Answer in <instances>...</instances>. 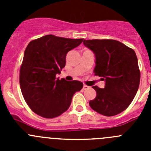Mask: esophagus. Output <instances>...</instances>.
Instances as JSON below:
<instances>
[{
    "mask_svg": "<svg viewBox=\"0 0 151 151\" xmlns=\"http://www.w3.org/2000/svg\"><path fill=\"white\" fill-rule=\"evenodd\" d=\"M88 88H89V86H88V85H83V89H84V90H86V89H88Z\"/></svg>",
    "mask_w": 151,
    "mask_h": 151,
    "instance_id": "obj_1",
    "label": "esophagus"
}]
</instances>
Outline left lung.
Here are the masks:
<instances>
[{
    "label": "left lung",
    "mask_w": 151,
    "mask_h": 151,
    "mask_svg": "<svg viewBox=\"0 0 151 151\" xmlns=\"http://www.w3.org/2000/svg\"><path fill=\"white\" fill-rule=\"evenodd\" d=\"M83 44L95 56L94 74L105 81L104 88L93 86L97 95L89 105L106 116L122 113L139 87L141 74L135 52L116 40H84Z\"/></svg>",
    "instance_id": "obj_1"
}]
</instances>
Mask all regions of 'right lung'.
<instances>
[{
  "mask_svg": "<svg viewBox=\"0 0 151 151\" xmlns=\"http://www.w3.org/2000/svg\"><path fill=\"white\" fill-rule=\"evenodd\" d=\"M83 38L45 35L30 41L24 52L19 73V85L28 106L36 114L51 119L66 111L76 91L83 87L79 81L60 80L69 50L78 47Z\"/></svg>",
  "mask_w": 151,
  "mask_h": 151,
  "instance_id": "obj_1",
  "label": "right lung"
}]
</instances>
